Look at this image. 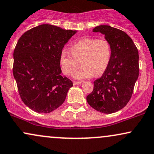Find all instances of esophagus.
I'll use <instances>...</instances> for the list:
<instances>
[{"label": "esophagus", "mask_w": 154, "mask_h": 154, "mask_svg": "<svg viewBox=\"0 0 154 154\" xmlns=\"http://www.w3.org/2000/svg\"><path fill=\"white\" fill-rule=\"evenodd\" d=\"M81 83H82V82H77V81H74V82H73V85L75 86V85H79V84H81Z\"/></svg>", "instance_id": "obj_1"}]
</instances>
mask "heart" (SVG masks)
I'll return each mask as SVG.
<instances>
[{"mask_svg": "<svg viewBox=\"0 0 154 154\" xmlns=\"http://www.w3.org/2000/svg\"><path fill=\"white\" fill-rule=\"evenodd\" d=\"M71 53L63 50L60 54V64L66 75H72L78 67L79 61L82 66L74 74L77 79H88L103 74L109 65L111 47L104 38H85L71 46Z\"/></svg>", "mask_w": 154, "mask_h": 154, "instance_id": "b5f03b06", "label": "heart"}]
</instances>
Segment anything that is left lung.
<instances>
[{"label":"left lung","instance_id":"obj_1","mask_svg":"<svg viewBox=\"0 0 154 154\" xmlns=\"http://www.w3.org/2000/svg\"><path fill=\"white\" fill-rule=\"evenodd\" d=\"M92 31L103 34L108 41L111 57L103 75L94 82L87 101L99 112L113 113L123 109L132 96L139 75L138 51L131 37L120 29L100 25Z\"/></svg>","mask_w":154,"mask_h":154}]
</instances>
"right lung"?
<instances>
[{"label": "right lung", "instance_id": "add662e5", "mask_svg": "<svg viewBox=\"0 0 154 154\" xmlns=\"http://www.w3.org/2000/svg\"><path fill=\"white\" fill-rule=\"evenodd\" d=\"M77 31L42 24L18 41L13 74L24 104L38 113H49L65 100L72 81L63 76L60 54Z\"/></svg>", "mask_w": 154, "mask_h": 154}]
</instances>
